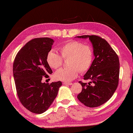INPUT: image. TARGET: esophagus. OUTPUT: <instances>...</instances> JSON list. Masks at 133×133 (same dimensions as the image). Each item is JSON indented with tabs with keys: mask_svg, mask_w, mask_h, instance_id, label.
Wrapping results in <instances>:
<instances>
[{
	"mask_svg": "<svg viewBox=\"0 0 133 133\" xmlns=\"http://www.w3.org/2000/svg\"><path fill=\"white\" fill-rule=\"evenodd\" d=\"M63 84H65V85H70V86H71L72 84V83L71 82H63Z\"/></svg>",
	"mask_w": 133,
	"mask_h": 133,
	"instance_id": "34e87169",
	"label": "esophagus"
}]
</instances>
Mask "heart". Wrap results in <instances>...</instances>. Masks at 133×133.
Masks as SVG:
<instances>
[{
  "mask_svg": "<svg viewBox=\"0 0 133 133\" xmlns=\"http://www.w3.org/2000/svg\"><path fill=\"white\" fill-rule=\"evenodd\" d=\"M60 51L63 59L70 58L68 61L70 67L58 70L54 75L56 79L70 82L77 77L79 72L84 73L91 68L94 52L90 45L84 44L78 41H71L64 44ZM62 57L55 51L50 50L47 55V63L51 68L58 69L63 64Z\"/></svg>",
  "mask_w": 133,
  "mask_h": 133,
  "instance_id": "obj_1",
  "label": "heart"
}]
</instances>
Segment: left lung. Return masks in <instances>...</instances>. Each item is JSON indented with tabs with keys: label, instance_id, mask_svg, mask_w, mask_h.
<instances>
[{
	"label": "left lung",
	"instance_id": "8db88e82",
	"mask_svg": "<svg viewBox=\"0 0 133 133\" xmlns=\"http://www.w3.org/2000/svg\"><path fill=\"white\" fill-rule=\"evenodd\" d=\"M79 38H89L93 46L95 59L86 74L84 80L79 81L82 91L77 96L84 105L96 107L108 101L116 90L119 82V61L117 54L105 39L97 35H82Z\"/></svg>",
	"mask_w": 133,
	"mask_h": 133
}]
</instances>
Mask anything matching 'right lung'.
Masks as SVG:
<instances>
[{"label": "right lung", "mask_w": 133, "mask_h": 133, "mask_svg": "<svg viewBox=\"0 0 133 133\" xmlns=\"http://www.w3.org/2000/svg\"><path fill=\"white\" fill-rule=\"evenodd\" d=\"M52 39H33L17 53L13 64V74L17 94L24 107L35 114H42L49 109L57 96L61 81L42 83V78L52 73L47 62L51 50Z\"/></svg>", "instance_id": "1"}]
</instances>
